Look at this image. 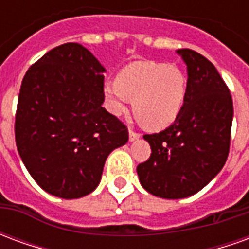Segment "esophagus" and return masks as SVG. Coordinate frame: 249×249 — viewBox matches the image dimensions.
Instances as JSON below:
<instances>
[{
	"label": "esophagus",
	"mask_w": 249,
	"mask_h": 249,
	"mask_svg": "<svg viewBox=\"0 0 249 249\" xmlns=\"http://www.w3.org/2000/svg\"><path fill=\"white\" fill-rule=\"evenodd\" d=\"M140 139V133H136L135 130L129 129V141H136Z\"/></svg>",
	"instance_id": "1"
}]
</instances>
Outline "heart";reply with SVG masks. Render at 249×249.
Returning <instances> with one entry per match:
<instances>
[{
    "mask_svg": "<svg viewBox=\"0 0 249 249\" xmlns=\"http://www.w3.org/2000/svg\"><path fill=\"white\" fill-rule=\"evenodd\" d=\"M188 82L176 65L135 61L123 68L114 82H105L104 96L109 112L123 116L129 100L145 128L160 130L173 124L185 104Z\"/></svg>",
    "mask_w": 249,
    "mask_h": 249,
    "instance_id": "1",
    "label": "heart"
}]
</instances>
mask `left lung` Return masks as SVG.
Instances as JSON below:
<instances>
[{
  "mask_svg": "<svg viewBox=\"0 0 249 249\" xmlns=\"http://www.w3.org/2000/svg\"><path fill=\"white\" fill-rule=\"evenodd\" d=\"M178 54L188 73L184 108L167 129L144 136L152 153L137 167L142 188L162 198L189 197L221 171L233 117L230 89L213 64L191 49Z\"/></svg>",
  "mask_w": 249,
  "mask_h": 249,
  "instance_id": "1",
  "label": "left lung"
}]
</instances>
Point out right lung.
Listing matches in <instances>:
<instances>
[{
  "mask_svg": "<svg viewBox=\"0 0 249 249\" xmlns=\"http://www.w3.org/2000/svg\"><path fill=\"white\" fill-rule=\"evenodd\" d=\"M104 71L87 48L68 42L44 54L22 80L16 144L30 176L53 196L93 192L109 153L129 139L103 107Z\"/></svg>",
  "mask_w": 249,
  "mask_h": 249,
  "instance_id": "1",
  "label": "right lung"
}]
</instances>
